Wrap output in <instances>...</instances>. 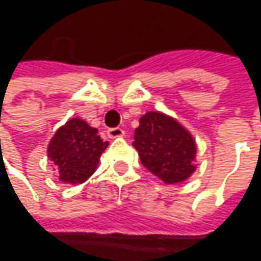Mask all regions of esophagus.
Masks as SVG:
<instances>
[{
	"label": "esophagus",
	"mask_w": 261,
	"mask_h": 261,
	"mask_svg": "<svg viewBox=\"0 0 261 261\" xmlns=\"http://www.w3.org/2000/svg\"><path fill=\"white\" fill-rule=\"evenodd\" d=\"M107 134H109L110 139H119V137L125 136V131L122 130V128H110V130L107 131Z\"/></svg>",
	"instance_id": "34e87169"
}]
</instances>
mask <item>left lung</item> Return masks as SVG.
<instances>
[{
    "instance_id": "1",
    "label": "left lung",
    "mask_w": 261,
    "mask_h": 261,
    "mask_svg": "<svg viewBox=\"0 0 261 261\" xmlns=\"http://www.w3.org/2000/svg\"><path fill=\"white\" fill-rule=\"evenodd\" d=\"M133 146L142 165L166 184L184 181L196 169L193 136L162 112H148L139 119Z\"/></svg>"
}]
</instances>
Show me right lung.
I'll use <instances>...</instances> for the list:
<instances>
[{
	"instance_id": "right-lung-1",
	"label": "right lung",
	"mask_w": 261,
	"mask_h": 261,
	"mask_svg": "<svg viewBox=\"0 0 261 261\" xmlns=\"http://www.w3.org/2000/svg\"><path fill=\"white\" fill-rule=\"evenodd\" d=\"M107 146L109 142L98 136L96 128L80 118H72L54 133L46 152L60 181L81 184L96 171Z\"/></svg>"
}]
</instances>
